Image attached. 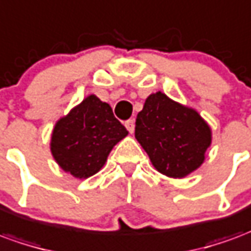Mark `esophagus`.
<instances>
[{
	"label": "esophagus",
	"instance_id": "esophagus-1",
	"mask_svg": "<svg viewBox=\"0 0 251 251\" xmlns=\"http://www.w3.org/2000/svg\"><path fill=\"white\" fill-rule=\"evenodd\" d=\"M126 129L129 130V133H133L134 131V120H129L125 122Z\"/></svg>",
	"mask_w": 251,
	"mask_h": 251
}]
</instances>
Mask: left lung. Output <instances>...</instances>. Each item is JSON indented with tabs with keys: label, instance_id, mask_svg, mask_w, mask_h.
<instances>
[{
	"label": "left lung",
	"instance_id": "8db88e82",
	"mask_svg": "<svg viewBox=\"0 0 251 251\" xmlns=\"http://www.w3.org/2000/svg\"><path fill=\"white\" fill-rule=\"evenodd\" d=\"M134 136L152 166L174 179L201 167L212 144L211 126L199 111L160 91L145 99L136 118Z\"/></svg>",
	"mask_w": 251,
	"mask_h": 251
}]
</instances>
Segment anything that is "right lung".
Here are the masks:
<instances>
[{
    "instance_id": "1",
    "label": "right lung",
    "mask_w": 251,
    "mask_h": 251,
    "mask_svg": "<svg viewBox=\"0 0 251 251\" xmlns=\"http://www.w3.org/2000/svg\"><path fill=\"white\" fill-rule=\"evenodd\" d=\"M127 134L111 106L91 94L55 122L50 151L65 173L87 179L100 171L111 150Z\"/></svg>"
}]
</instances>
